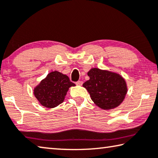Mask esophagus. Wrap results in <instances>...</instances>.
I'll use <instances>...</instances> for the list:
<instances>
[{
  "instance_id": "34e87169",
  "label": "esophagus",
  "mask_w": 158,
  "mask_h": 158,
  "mask_svg": "<svg viewBox=\"0 0 158 158\" xmlns=\"http://www.w3.org/2000/svg\"><path fill=\"white\" fill-rule=\"evenodd\" d=\"M82 84H83V82L81 81H78L77 82H76V84L78 85V86H81Z\"/></svg>"
}]
</instances>
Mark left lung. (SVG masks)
<instances>
[{
	"instance_id": "1",
	"label": "left lung",
	"mask_w": 158,
	"mask_h": 158,
	"mask_svg": "<svg viewBox=\"0 0 158 158\" xmlns=\"http://www.w3.org/2000/svg\"><path fill=\"white\" fill-rule=\"evenodd\" d=\"M87 74L89 79L84 82L83 86L98 107L109 110L122 104L128 91L127 82L122 76L117 72L96 67L91 68Z\"/></svg>"
}]
</instances>
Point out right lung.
Instances as JSON below:
<instances>
[{
	"label": "right lung",
	"mask_w": 158,
	"mask_h": 158,
	"mask_svg": "<svg viewBox=\"0 0 158 158\" xmlns=\"http://www.w3.org/2000/svg\"><path fill=\"white\" fill-rule=\"evenodd\" d=\"M69 77L58 71H52L34 87V95L41 106L54 108L64 101L67 91L75 86Z\"/></svg>",
	"instance_id": "obj_1"
}]
</instances>
